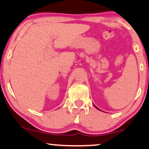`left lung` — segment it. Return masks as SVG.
<instances>
[{"instance_id": "left-lung-1", "label": "left lung", "mask_w": 149, "mask_h": 149, "mask_svg": "<svg viewBox=\"0 0 149 149\" xmlns=\"http://www.w3.org/2000/svg\"><path fill=\"white\" fill-rule=\"evenodd\" d=\"M94 106H95V105H94ZM95 108H96V109H98V110H100V109H98V108H97V107H96V106H95Z\"/></svg>"}]
</instances>
